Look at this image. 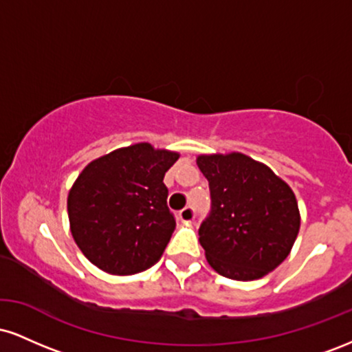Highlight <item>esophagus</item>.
Here are the masks:
<instances>
[{
	"instance_id": "34e87169",
	"label": "esophagus",
	"mask_w": 352,
	"mask_h": 352,
	"mask_svg": "<svg viewBox=\"0 0 352 352\" xmlns=\"http://www.w3.org/2000/svg\"><path fill=\"white\" fill-rule=\"evenodd\" d=\"M179 220L182 221V223H192V221L195 220V210H193L192 207H185L184 210H180Z\"/></svg>"
}]
</instances>
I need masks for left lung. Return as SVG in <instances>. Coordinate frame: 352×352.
<instances>
[{"label": "left lung", "instance_id": "8db88e82", "mask_svg": "<svg viewBox=\"0 0 352 352\" xmlns=\"http://www.w3.org/2000/svg\"><path fill=\"white\" fill-rule=\"evenodd\" d=\"M212 210L200 225L208 265L238 281L263 278L292 252L300 232L293 190L265 164L240 152L199 155Z\"/></svg>", "mask_w": 352, "mask_h": 352}]
</instances>
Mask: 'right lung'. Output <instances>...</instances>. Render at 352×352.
I'll list each match as a JSON object with an SVG mask.
<instances>
[{"mask_svg":"<svg viewBox=\"0 0 352 352\" xmlns=\"http://www.w3.org/2000/svg\"><path fill=\"white\" fill-rule=\"evenodd\" d=\"M179 153L140 142L86 165L67 195L71 233L102 272L135 274L162 256L175 230L164 175Z\"/></svg>","mask_w":352,"mask_h":352,"instance_id":"right-lung-1","label":"right lung"}]
</instances>
